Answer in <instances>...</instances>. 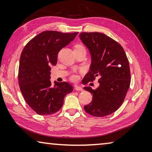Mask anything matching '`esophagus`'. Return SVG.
<instances>
[{"instance_id": "esophagus-1", "label": "esophagus", "mask_w": 152, "mask_h": 152, "mask_svg": "<svg viewBox=\"0 0 152 152\" xmlns=\"http://www.w3.org/2000/svg\"><path fill=\"white\" fill-rule=\"evenodd\" d=\"M75 90L77 91H83V88L80 86H75Z\"/></svg>"}]
</instances>
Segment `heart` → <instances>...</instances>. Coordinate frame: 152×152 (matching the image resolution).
<instances>
[{
	"label": "heart",
	"instance_id": "heart-1",
	"mask_svg": "<svg viewBox=\"0 0 152 152\" xmlns=\"http://www.w3.org/2000/svg\"><path fill=\"white\" fill-rule=\"evenodd\" d=\"M80 47H82V45H76L75 46V48H80ZM78 76L77 75H75V74H74V75H72V77H71V78H72V80H76L77 79H78Z\"/></svg>",
	"mask_w": 152,
	"mask_h": 152
}]
</instances>
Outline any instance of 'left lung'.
Returning a JSON list of instances; mask_svg holds the SVG:
<instances>
[{"instance_id": "obj_1", "label": "left lung", "mask_w": 152, "mask_h": 152, "mask_svg": "<svg viewBox=\"0 0 152 152\" xmlns=\"http://www.w3.org/2000/svg\"><path fill=\"white\" fill-rule=\"evenodd\" d=\"M82 42L88 49L91 56L90 72L82 84L99 77V86L84 89L92 94V102L84 110L94 117H104L114 113L124 101L130 86L131 74L129 61L122 46L101 33H81Z\"/></svg>"}]
</instances>
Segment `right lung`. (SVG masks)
<instances>
[{"mask_svg": "<svg viewBox=\"0 0 152 152\" xmlns=\"http://www.w3.org/2000/svg\"><path fill=\"white\" fill-rule=\"evenodd\" d=\"M78 32L45 31L36 35L25 46L20 57L19 84L27 104L40 115L58 112L66 95L73 87L66 82L50 81L51 66L57 64L61 49L74 39Z\"/></svg>", "mask_w": 152, "mask_h": 152, "instance_id": "obj_1", "label": "right lung"}]
</instances>
